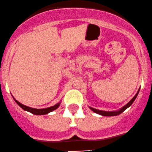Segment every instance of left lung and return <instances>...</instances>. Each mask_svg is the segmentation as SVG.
<instances>
[{
	"mask_svg": "<svg viewBox=\"0 0 152 152\" xmlns=\"http://www.w3.org/2000/svg\"><path fill=\"white\" fill-rule=\"evenodd\" d=\"M139 91H140V88H139V90H137V93L135 94V96H134V97H133L132 99L131 100H130L129 102L128 103L124 105V107H122L121 108L119 109V110H115V111H104V110H97V109L93 108V107H89V108H90V110H92V111L94 112L95 113H97V114L100 115H102V116H116V115H120L121 113H122L123 112L125 111V110H126L127 108H129L130 106L132 104L133 102H134L135 99L137 98V95H138Z\"/></svg>",
	"mask_w": 152,
	"mask_h": 152,
	"instance_id": "left-lung-1",
	"label": "left lung"
}]
</instances>
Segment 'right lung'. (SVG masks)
I'll use <instances>...</instances> for the list:
<instances>
[{"mask_svg":"<svg viewBox=\"0 0 152 152\" xmlns=\"http://www.w3.org/2000/svg\"><path fill=\"white\" fill-rule=\"evenodd\" d=\"M12 97H13V96H12ZM13 99L15 100V102L23 109V110H25V111L29 112V113H32V114L34 115H42L48 114V113H50V112H53V110H56V109L59 107V105H60L61 104V101H60V102H58V103L56 104L55 105L52 106V107H47V108H44V109H36V108H32V107H28V106H26L23 104L20 103V102H18V101H17L14 97H13Z\"/></svg>","mask_w":152,"mask_h":152,"instance_id":"obj_1","label":"right lung"}]
</instances>
